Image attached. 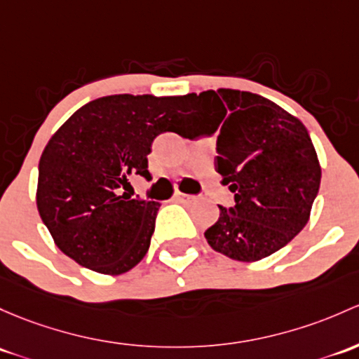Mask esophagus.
<instances>
[{
    "label": "esophagus",
    "instance_id": "obj_1",
    "mask_svg": "<svg viewBox=\"0 0 359 359\" xmlns=\"http://www.w3.org/2000/svg\"><path fill=\"white\" fill-rule=\"evenodd\" d=\"M191 199H192V196L184 194V192H180V191H175V194H173V201H177V203H189Z\"/></svg>",
    "mask_w": 359,
    "mask_h": 359
}]
</instances>
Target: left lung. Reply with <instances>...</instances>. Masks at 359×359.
<instances>
[{
  "mask_svg": "<svg viewBox=\"0 0 359 359\" xmlns=\"http://www.w3.org/2000/svg\"><path fill=\"white\" fill-rule=\"evenodd\" d=\"M187 137L215 134V168L236 205L220 208L205 232L215 251L258 262L290 243L309 220L322 168L306 127L278 104L246 90L218 89L187 96Z\"/></svg>",
  "mask_w": 359,
  "mask_h": 359,
  "instance_id": "1",
  "label": "left lung"
}]
</instances>
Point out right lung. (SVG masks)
Returning a JSON list of instances; mask_svg holds the SVG:
<instances>
[{
    "mask_svg": "<svg viewBox=\"0 0 359 359\" xmlns=\"http://www.w3.org/2000/svg\"><path fill=\"white\" fill-rule=\"evenodd\" d=\"M191 122L187 96L113 94L79 108L39 160L37 210L60 251L97 273L134 269L149 249L160 203L123 191L134 175L151 180L154 137Z\"/></svg>",
    "mask_w": 359,
    "mask_h": 359,
    "instance_id": "obj_1",
    "label": "right lung"
}]
</instances>
